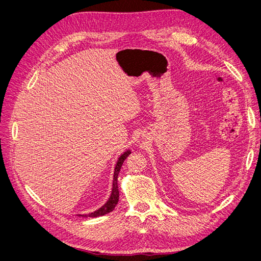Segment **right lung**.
Masks as SVG:
<instances>
[{
  "label": "right lung",
  "mask_w": 261,
  "mask_h": 261,
  "mask_svg": "<svg viewBox=\"0 0 261 261\" xmlns=\"http://www.w3.org/2000/svg\"><path fill=\"white\" fill-rule=\"evenodd\" d=\"M128 154H130V151L124 152L120 158H118L117 163L115 165V169H114V176H113V187H112V193L111 196H110L109 200L106 202V204H103L100 209H98L97 211L91 212L89 215H81L80 217H91V218H96V217H101V216H105L107 213L111 212L115 206L118 202V185H117V177H118V173H120V170L122 168V164L125 161L126 158L128 156Z\"/></svg>",
  "instance_id": "obj_1"
}]
</instances>
